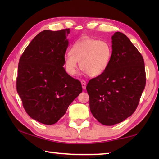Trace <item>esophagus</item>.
I'll return each mask as SVG.
<instances>
[{
	"label": "esophagus",
	"mask_w": 159,
	"mask_h": 159,
	"mask_svg": "<svg viewBox=\"0 0 159 159\" xmlns=\"http://www.w3.org/2000/svg\"><path fill=\"white\" fill-rule=\"evenodd\" d=\"M80 82H81V85H82L83 89L85 90V88H86V81H85V80H82Z\"/></svg>",
	"instance_id": "obj_1"
}]
</instances>
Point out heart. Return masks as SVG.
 <instances>
[{
    "label": "heart",
    "instance_id": "obj_1",
    "mask_svg": "<svg viewBox=\"0 0 159 159\" xmlns=\"http://www.w3.org/2000/svg\"><path fill=\"white\" fill-rule=\"evenodd\" d=\"M112 47L109 42L90 38H82L72 45L70 52L64 57L66 71L71 76L77 74L78 61L80 68L90 76L97 77L107 71L111 62Z\"/></svg>",
    "mask_w": 159,
    "mask_h": 159
}]
</instances>
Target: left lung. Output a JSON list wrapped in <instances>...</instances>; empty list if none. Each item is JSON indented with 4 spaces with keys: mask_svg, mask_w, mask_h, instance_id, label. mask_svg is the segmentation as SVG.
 <instances>
[{
    "mask_svg": "<svg viewBox=\"0 0 159 159\" xmlns=\"http://www.w3.org/2000/svg\"><path fill=\"white\" fill-rule=\"evenodd\" d=\"M111 39L108 69L86 86L90 111L104 125L117 124L130 116L146 85L144 61L138 49L120 32H116Z\"/></svg>",
    "mask_w": 159,
    "mask_h": 159,
    "instance_id": "left-lung-1",
    "label": "left lung"
}]
</instances>
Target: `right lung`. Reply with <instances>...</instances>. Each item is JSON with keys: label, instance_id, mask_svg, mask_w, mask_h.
<instances>
[{"label": "right lung", "instance_id": "right-lung-1", "mask_svg": "<svg viewBox=\"0 0 159 159\" xmlns=\"http://www.w3.org/2000/svg\"><path fill=\"white\" fill-rule=\"evenodd\" d=\"M69 33V29L40 32L19 61L16 85L24 108L45 125L57 123L82 92L80 82L63 67Z\"/></svg>", "mask_w": 159, "mask_h": 159}]
</instances>
